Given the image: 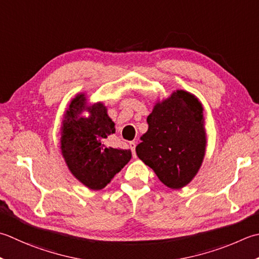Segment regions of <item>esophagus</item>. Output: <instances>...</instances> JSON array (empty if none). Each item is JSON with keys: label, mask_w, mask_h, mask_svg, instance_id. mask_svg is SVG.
I'll return each instance as SVG.
<instances>
[{"label": "esophagus", "mask_w": 259, "mask_h": 259, "mask_svg": "<svg viewBox=\"0 0 259 259\" xmlns=\"http://www.w3.org/2000/svg\"><path fill=\"white\" fill-rule=\"evenodd\" d=\"M129 146H130L131 151H133V156L136 157V143H135V141H130Z\"/></svg>", "instance_id": "1"}]
</instances>
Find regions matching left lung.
I'll use <instances>...</instances> for the list:
<instances>
[{
  "label": "left lung",
  "mask_w": 259,
  "mask_h": 259,
  "mask_svg": "<svg viewBox=\"0 0 259 259\" xmlns=\"http://www.w3.org/2000/svg\"><path fill=\"white\" fill-rule=\"evenodd\" d=\"M147 123L148 131L136 147L137 156L170 189L189 184L202 164L206 144L199 100L176 91L155 105Z\"/></svg>",
  "instance_id": "1"
}]
</instances>
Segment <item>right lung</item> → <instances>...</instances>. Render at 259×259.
<instances>
[{
	"label": "right lung",
	"instance_id": "1",
	"mask_svg": "<svg viewBox=\"0 0 259 259\" xmlns=\"http://www.w3.org/2000/svg\"><path fill=\"white\" fill-rule=\"evenodd\" d=\"M85 108L83 94L70 103L63 125L62 151L76 179L91 190H101L128 164L131 150L106 146V139L115 129L102 103L90 108L89 118L78 116Z\"/></svg>",
	"mask_w": 259,
	"mask_h": 259
}]
</instances>
